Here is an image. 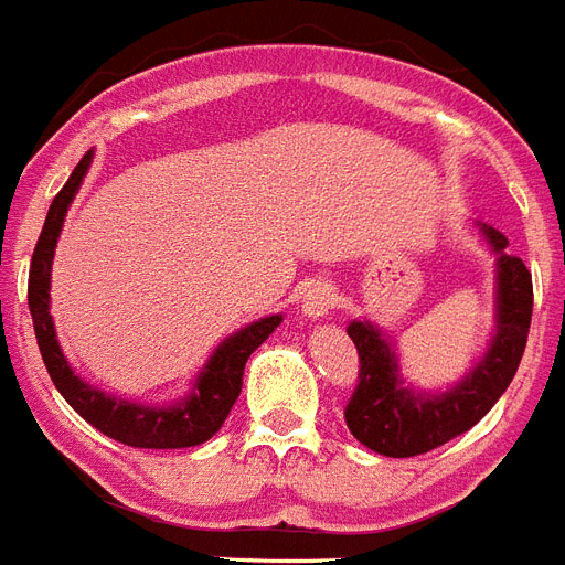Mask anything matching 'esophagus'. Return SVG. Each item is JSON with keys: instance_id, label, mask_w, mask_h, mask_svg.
Listing matches in <instances>:
<instances>
[{"instance_id": "34e87169", "label": "esophagus", "mask_w": 565, "mask_h": 565, "mask_svg": "<svg viewBox=\"0 0 565 565\" xmlns=\"http://www.w3.org/2000/svg\"><path fill=\"white\" fill-rule=\"evenodd\" d=\"M334 308V288L326 279H317L302 294V317L308 320H322Z\"/></svg>"}]
</instances>
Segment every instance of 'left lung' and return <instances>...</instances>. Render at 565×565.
Here are the masks:
<instances>
[{"label": "left lung", "mask_w": 565, "mask_h": 565, "mask_svg": "<svg viewBox=\"0 0 565 565\" xmlns=\"http://www.w3.org/2000/svg\"><path fill=\"white\" fill-rule=\"evenodd\" d=\"M494 254V331L483 356L455 385L426 392L406 383L394 342L377 322L351 320L349 337L360 354V383L345 408L351 434L385 457L426 455L483 420L518 374L532 322V274L505 254L491 225H475Z\"/></svg>", "instance_id": "8db88e82"}]
</instances>
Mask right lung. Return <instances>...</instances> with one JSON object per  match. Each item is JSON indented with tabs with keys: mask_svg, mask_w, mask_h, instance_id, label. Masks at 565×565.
Returning a JSON list of instances; mask_svg holds the SVG:
<instances>
[{
	"mask_svg": "<svg viewBox=\"0 0 565 565\" xmlns=\"http://www.w3.org/2000/svg\"><path fill=\"white\" fill-rule=\"evenodd\" d=\"M90 162H94V151L79 159V166L67 177L65 188L53 196L42 234L36 239V248H33L28 306H31L33 331H36L45 369L56 385V392L67 399V406L74 408L82 420H88L96 431L108 434L114 440L134 448L200 446L223 428L231 406L243 392V371L248 356L274 334V329L282 322V315L259 317L257 322H248L231 337H225L214 349V354L205 360V365L196 371L185 397L173 399V403H162V406L137 403V399L103 392V388L90 385L88 380H82L71 369L67 356L62 354L60 340H56V326H53L51 317V265L67 209H71L74 196L79 194V185L85 182Z\"/></svg>",
	"mask_w": 565,
	"mask_h": 565,
	"instance_id": "add662e5",
	"label": "right lung"
}]
</instances>
